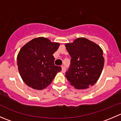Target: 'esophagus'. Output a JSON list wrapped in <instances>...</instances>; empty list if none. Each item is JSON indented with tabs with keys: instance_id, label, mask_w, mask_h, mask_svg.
<instances>
[{
	"instance_id": "34e87169",
	"label": "esophagus",
	"mask_w": 121,
	"mask_h": 121,
	"mask_svg": "<svg viewBox=\"0 0 121 121\" xmlns=\"http://www.w3.org/2000/svg\"><path fill=\"white\" fill-rule=\"evenodd\" d=\"M65 70H66V68H65V66H62V72L63 73H65Z\"/></svg>"
}]
</instances>
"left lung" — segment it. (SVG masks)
<instances>
[{
	"mask_svg": "<svg viewBox=\"0 0 121 121\" xmlns=\"http://www.w3.org/2000/svg\"><path fill=\"white\" fill-rule=\"evenodd\" d=\"M70 56V65L65 77L75 88L83 90L94 85L99 78L104 64L103 51L97 44L78 38L65 44Z\"/></svg>",
	"mask_w": 121,
	"mask_h": 121,
	"instance_id": "left-lung-1",
	"label": "left lung"
}]
</instances>
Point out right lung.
<instances>
[{
    "label": "right lung",
    "mask_w": 121,
    "mask_h": 121,
    "mask_svg": "<svg viewBox=\"0 0 121 121\" xmlns=\"http://www.w3.org/2000/svg\"><path fill=\"white\" fill-rule=\"evenodd\" d=\"M60 44L38 37L28 42L17 55V66L22 78L29 86L43 90L52 82L61 67L55 65L53 54Z\"/></svg>",
    "instance_id": "obj_1"
}]
</instances>
